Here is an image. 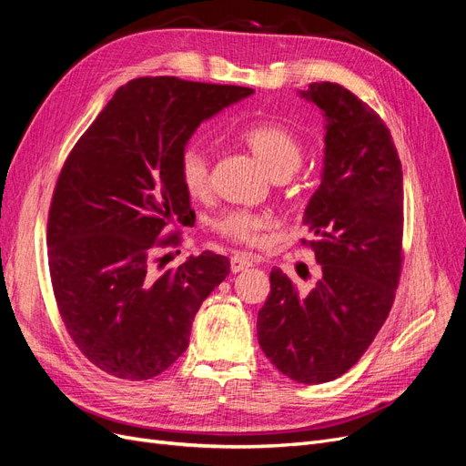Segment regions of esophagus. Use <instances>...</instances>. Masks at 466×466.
Instances as JSON below:
<instances>
[{
    "label": "esophagus",
    "mask_w": 466,
    "mask_h": 466,
    "mask_svg": "<svg viewBox=\"0 0 466 466\" xmlns=\"http://www.w3.org/2000/svg\"><path fill=\"white\" fill-rule=\"evenodd\" d=\"M262 260L258 257H250V255H233L231 257V272H241V270H247V268L250 266H257L260 264Z\"/></svg>",
    "instance_id": "1"
}]
</instances>
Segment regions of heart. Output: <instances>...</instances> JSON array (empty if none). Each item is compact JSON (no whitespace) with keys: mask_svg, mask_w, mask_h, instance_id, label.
<instances>
[{"mask_svg":"<svg viewBox=\"0 0 466 466\" xmlns=\"http://www.w3.org/2000/svg\"><path fill=\"white\" fill-rule=\"evenodd\" d=\"M241 139L274 178L291 177L303 161V146L299 137L278 122L250 124L241 132ZM177 168L182 188L192 198H204L209 192V157L206 149L198 144L185 146L178 153ZM270 225V218L245 208L225 209L211 221L214 231L245 245L258 243L260 233Z\"/></svg>","mask_w":466,"mask_h":466,"instance_id":"1","label":"heart"}]
</instances>
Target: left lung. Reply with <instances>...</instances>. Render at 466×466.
Returning a JSON list of instances; mask_svg holds the SVG:
<instances>
[{
    "label": "left lung",
    "mask_w": 466,
    "mask_h": 466,
    "mask_svg": "<svg viewBox=\"0 0 466 466\" xmlns=\"http://www.w3.org/2000/svg\"><path fill=\"white\" fill-rule=\"evenodd\" d=\"M301 96L327 118L322 180L303 223L320 274L309 291L279 270L258 311V344L289 379L329 383L354 368L387 320L402 270V165L377 112L338 83Z\"/></svg>",
    "instance_id": "obj_1"
}]
</instances>
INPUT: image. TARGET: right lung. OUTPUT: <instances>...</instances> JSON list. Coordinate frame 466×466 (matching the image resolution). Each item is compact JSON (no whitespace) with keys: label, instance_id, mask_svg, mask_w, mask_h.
I'll list each match as a JSON object with an SVG mask.
<instances>
[{"label":"right lung","instance_id":"obj_1","mask_svg":"<svg viewBox=\"0 0 466 466\" xmlns=\"http://www.w3.org/2000/svg\"><path fill=\"white\" fill-rule=\"evenodd\" d=\"M252 93L137 77L69 151L48 211L50 279L67 334L101 371L146 380L171 368L196 311L228 278V257L211 250L161 276L151 264L157 248L180 245L171 228L192 211L180 149L206 118Z\"/></svg>","mask_w":466,"mask_h":466}]
</instances>
